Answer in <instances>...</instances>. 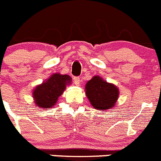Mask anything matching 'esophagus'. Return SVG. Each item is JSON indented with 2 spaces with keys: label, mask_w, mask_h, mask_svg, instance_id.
<instances>
[{
  "label": "esophagus",
  "mask_w": 161,
  "mask_h": 161,
  "mask_svg": "<svg viewBox=\"0 0 161 161\" xmlns=\"http://www.w3.org/2000/svg\"><path fill=\"white\" fill-rule=\"evenodd\" d=\"M73 80H74V84L76 85H79L80 83V78L78 77V76H75L73 78Z\"/></svg>",
  "instance_id": "esophagus-1"
}]
</instances>
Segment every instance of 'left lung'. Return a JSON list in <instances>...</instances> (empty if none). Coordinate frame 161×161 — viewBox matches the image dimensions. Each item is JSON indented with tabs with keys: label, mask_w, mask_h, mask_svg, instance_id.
Segmentation results:
<instances>
[{
	"label": "left lung",
	"mask_w": 161,
	"mask_h": 161,
	"mask_svg": "<svg viewBox=\"0 0 161 161\" xmlns=\"http://www.w3.org/2000/svg\"><path fill=\"white\" fill-rule=\"evenodd\" d=\"M86 96L95 109H108L114 107L119 97V91L116 86L93 76L85 85Z\"/></svg>",
	"instance_id": "8db88e82"
}]
</instances>
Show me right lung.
<instances>
[{
  "label": "right lung",
  "instance_id": "1",
  "mask_svg": "<svg viewBox=\"0 0 161 161\" xmlns=\"http://www.w3.org/2000/svg\"><path fill=\"white\" fill-rule=\"evenodd\" d=\"M70 82L71 77L68 75L59 73L52 75L46 82L37 86L34 91L33 95L37 106L44 109L54 106L64 91L67 84Z\"/></svg>",
  "mask_w": 161,
  "mask_h": 161
}]
</instances>
